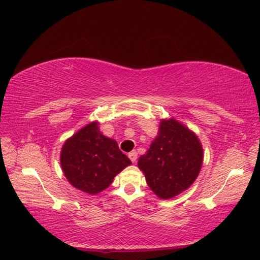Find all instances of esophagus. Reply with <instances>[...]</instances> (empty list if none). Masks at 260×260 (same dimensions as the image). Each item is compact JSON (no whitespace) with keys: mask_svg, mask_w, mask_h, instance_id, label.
I'll use <instances>...</instances> for the list:
<instances>
[{"mask_svg":"<svg viewBox=\"0 0 260 260\" xmlns=\"http://www.w3.org/2000/svg\"><path fill=\"white\" fill-rule=\"evenodd\" d=\"M128 157H129V159L133 163H135L136 162V159H137V152L136 151H132L129 154H128Z\"/></svg>","mask_w":260,"mask_h":260,"instance_id":"obj_1","label":"esophagus"}]
</instances>
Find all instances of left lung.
<instances>
[{
	"label": "left lung",
	"instance_id": "1",
	"mask_svg": "<svg viewBox=\"0 0 260 260\" xmlns=\"http://www.w3.org/2000/svg\"><path fill=\"white\" fill-rule=\"evenodd\" d=\"M203 151L196 134L179 121L162 120L158 136L139 159L151 190L171 199L194 182L202 167Z\"/></svg>",
	"mask_w": 260,
	"mask_h": 260
}]
</instances>
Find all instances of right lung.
<instances>
[{
    "label": "right lung",
    "instance_id": "add662e5",
    "mask_svg": "<svg viewBox=\"0 0 260 260\" xmlns=\"http://www.w3.org/2000/svg\"><path fill=\"white\" fill-rule=\"evenodd\" d=\"M60 162L70 184L89 194L106 189L116 174L132 164L116 141L99 132L96 121L85 126L64 143Z\"/></svg>",
    "mask_w": 260,
    "mask_h": 260
}]
</instances>
